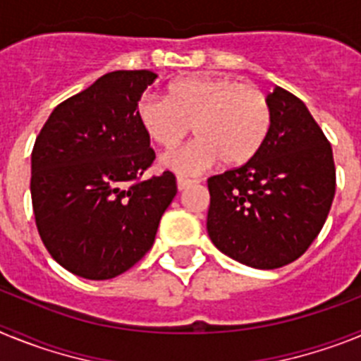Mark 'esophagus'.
Here are the masks:
<instances>
[{
  "label": "esophagus",
  "mask_w": 361,
  "mask_h": 361,
  "mask_svg": "<svg viewBox=\"0 0 361 361\" xmlns=\"http://www.w3.org/2000/svg\"><path fill=\"white\" fill-rule=\"evenodd\" d=\"M193 184H197V180H191V178H184V177H178L177 178V188L180 191L188 190V188L193 186Z\"/></svg>",
  "instance_id": "1"
}]
</instances>
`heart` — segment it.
<instances>
[{
	"instance_id": "1",
	"label": "heart",
	"mask_w": 361,
	"mask_h": 361,
	"mask_svg": "<svg viewBox=\"0 0 361 361\" xmlns=\"http://www.w3.org/2000/svg\"><path fill=\"white\" fill-rule=\"evenodd\" d=\"M135 110L149 139L168 152L183 145L193 126L199 139L162 157L164 168L180 175L202 173L220 159L245 164L260 152L273 123L269 99L258 86L212 75L177 79L166 97L142 95Z\"/></svg>"
}]
</instances>
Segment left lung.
I'll list each match as a JSON object with an SVG mask.
<instances>
[{
  "label": "left lung",
  "mask_w": 361,
  "mask_h": 361,
  "mask_svg": "<svg viewBox=\"0 0 361 361\" xmlns=\"http://www.w3.org/2000/svg\"><path fill=\"white\" fill-rule=\"evenodd\" d=\"M266 142L240 168L208 178V235L257 269L295 262L324 228L336 190L333 148L307 106L276 86Z\"/></svg>",
  "instance_id": "left-lung-1"
}]
</instances>
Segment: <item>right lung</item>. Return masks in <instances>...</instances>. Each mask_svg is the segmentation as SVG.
<instances>
[{
	"label": "right lung",
	"instance_id": "right-lung-1",
	"mask_svg": "<svg viewBox=\"0 0 361 361\" xmlns=\"http://www.w3.org/2000/svg\"><path fill=\"white\" fill-rule=\"evenodd\" d=\"M157 73L117 70L57 104L32 149V208L59 266L108 280L152 250L177 195L171 171L141 180L155 152L137 101Z\"/></svg>",
	"mask_w": 361,
	"mask_h": 361
}]
</instances>
